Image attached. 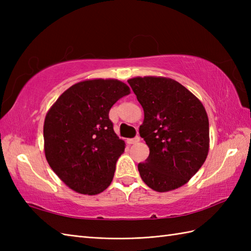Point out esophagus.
<instances>
[{"label":"esophagus","instance_id":"34e87169","mask_svg":"<svg viewBox=\"0 0 251 251\" xmlns=\"http://www.w3.org/2000/svg\"><path fill=\"white\" fill-rule=\"evenodd\" d=\"M139 140H140V138L136 137V138H134V139H127V143H128V145H135V143L139 142Z\"/></svg>","mask_w":251,"mask_h":251}]
</instances>
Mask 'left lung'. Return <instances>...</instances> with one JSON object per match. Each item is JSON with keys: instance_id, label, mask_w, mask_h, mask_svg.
<instances>
[{"instance_id": "1", "label": "left lung", "mask_w": 251, "mask_h": 251, "mask_svg": "<svg viewBox=\"0 0 251 251\" xmlns=\"http://www.w3.org/2000/svg\"><path fill=\"white\" fill-rule=\"evenodd\" d=\"M145 113L139 134L150 149L138 164L149 188L168 192L184 185L199 172L209 151V121L201 100L173 78H129Z\"/></svg>"}]
</instances>
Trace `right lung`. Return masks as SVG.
<instances>
[{"label": "right lung", "mask_w": 251, "mask_h": 251, "mask_svg": "<svg viewBox=\"0 0 251 251\" xmlns=\"http://www.w3.org/2000/svg\"><path fill=\"white\" fill-rule=\"evenodd\" d=\"M128 94L119 79H85L63 92L46 113L45 157L71 190L96 195L112 182L125 142L114 132L109 112Z\"/></svg>", "instance_id": "right-lung-1"}]
</instances>
